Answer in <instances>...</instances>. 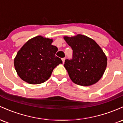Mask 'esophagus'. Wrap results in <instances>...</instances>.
<instances>
[{"mask_svg": "<svg viewBox=\"0 0 123 123\" xmlns=\"http://www.w3.org/2000/svg\"><path fill=\"white\" fill-rule=\"evenodd\" d=\"M65 58H62V61L63 63L65 62Z\"/></svg>", "mask_w": 123, "mask_h": 123, "instance_id": "34e87169", "label": "esophagus"}]
</instances>
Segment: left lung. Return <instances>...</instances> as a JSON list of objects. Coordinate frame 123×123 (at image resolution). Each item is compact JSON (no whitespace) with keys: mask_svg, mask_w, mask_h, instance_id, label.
I'll list each match as a JSON object with an SVG mask.
<instances>
[{"mask_svg":"<svg viewBox=\"0 0 123 123\" xmlns=\"http://www.w3.org/2000/svg\"><path fill=\"white\" fill-rule=\"evenodd\" d=\"M63 38L73 50L72 58L66 59L64 63L72 81L83 86L98 82L107 66V57L102 49L93 39L84 35Z\"/></svg>","mask_w":123,"mask_h":123,"instance_id":"1","label":"left lung"}]
</instances>
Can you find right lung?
<instances>
[{
	"label": "right lung",
	"instance_id": "add662e5",
	"mask_svg": "<svg viewBox=\"0 0 123 123\" xmlns=\"http://www.w3.org/2000/svg\"><path fill=\"white\" fill-rule=\"evenodd\" d=\"M53 39L37 36L32 38L18 51L14 61L15 70L22 80L31 84L45 82L61 59L55 56L58 49Z\"/></svg>",
	"mask_w": 123,
	"mask_h": 123
}]
</instances>
